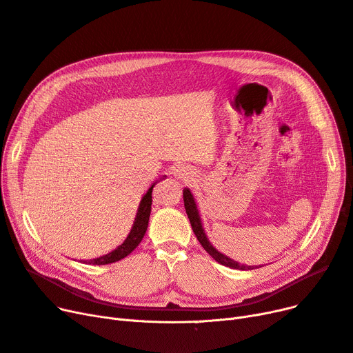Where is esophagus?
Wrapping results in <instances>:
<instances>
[{"instance_id": "1", "label": "esophagus", "mask_w": 353, "mask_h": 353, "mask_svg": "<svg viewBox=\"0 0 353 353\" xmlns=\"http://www.w3.org/2000/svg\"><path fill=\"white\" fill-rule=\"evenodd\" d=\"M172 174L178 178V179H182V181H190L194 178L195 172L192 171V168L187 166V165H178L174 168Z\"/></svg>"}]
</instances>
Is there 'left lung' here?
Segmentation results:
<instances>
[{
    "instance_id": "8db88e82",
    "label": "left lung",
    "mask_w": 353,
    "mask_h": 353,
    "mask_svg": "<svg viewBox=\"0 0 353 353\" xmlns=\"http://www.w3.org/2000/svg\"><path fill=\"white\" fill-rule=\"evenodd\" d=\"M184 205H185V211H187V216L190 219V223H191V228L196 236V239H199V242L201 243V246L208 252V255L213 258L214 261H217L219 263L224 265V266H229V268H233V270H241V271H249V270H255V268H259V266H248V265H241L239 262L233 261L232 258L223 255L221 252H219L213 245H211V242L208 241V237L204 232V228H203V223H201V217H200V213H199V207H196V203H195V199L192 192L190 191V188H184Z\"/></svg>"
}]
</instances>
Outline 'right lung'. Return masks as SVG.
<instances>
[{"instance_id": "obj_1", "label": "right lung", "mask_w": 353, "mask_h": 353, "mask_svg": "<svg viewBox=\"0 0 353 353\" xmlns=\"http://www.w3.org/2000/svg\"><path fill=\"white\" fill-rule=\"evenodd\" d=\"M157 182L158 181H154L153 184L150 185V188L148 190V192L142 196V201H140V204H139L136 219H134V223L132 225V230H130L129 236L125 237V241L119 248H116L112 252L107 253V255L95 258V259H90V261H83V263L107 265V263L117 262V261L125 258L128 255H130V253L139 246V243L142 242V239H143V236L148 230L150 210H152V190H153L154 185H157Z\"/></svg>"}]
</instances>
